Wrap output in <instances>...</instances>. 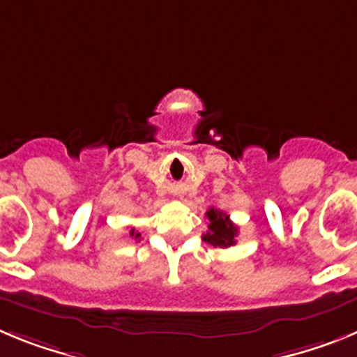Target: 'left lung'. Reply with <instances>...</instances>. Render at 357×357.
Segmentation results:
<instances>
[{
    "mask_svg": "<svg viewBox=\"0 0 357 357\" xmlns=\"http://www.w3.org/2000/svg\"><path fill=\"white\" fill-rule=\"evenodd\" d=\"M209 218V230L207 234L202 236V239L213 247H232L236 245V236H238V227L230 222L229 214L211 207L206 214Z\"/></svg>",
    "mask_w": 357,
    "mask_h": 357,
    "instance_id": "obj_1",
    "label": "left lung"
}]
</instances>
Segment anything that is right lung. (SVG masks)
Segmentation results:
<instances>
[{
  "label": "right lung",
  "mask_w": 357,
  "mask_h": 357,
  "mask_svg": "<svg viewBox=\"0 0 357 357\" xmlns=\"http://www.w3.org/2000/svg\"><path fill=\"white\" fill-rule=\"evenodd\" d=\"M130 236H134V238H135V239H139V236H141V234H139V232H135V230H134V229H132Z\"/></svg>",
  "instance_id": "obj_1"
}]
</instances>
